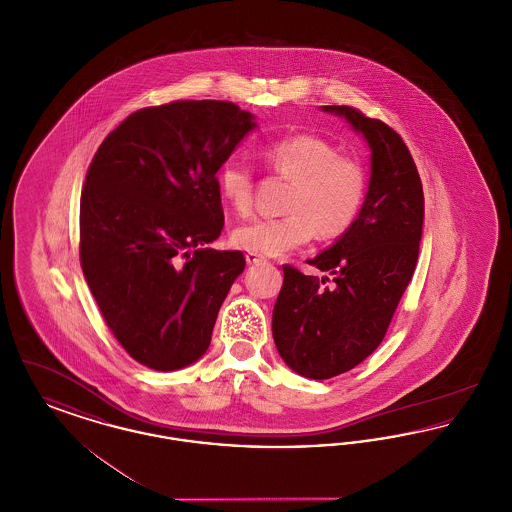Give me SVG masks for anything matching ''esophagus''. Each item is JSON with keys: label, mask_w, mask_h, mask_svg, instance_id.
Wrapping results in <instances>:
<instances>
[{"label": "esophagus", "mask_w": 512, "mask_h": 512, "mask_svg": "<svg viewBox=\"0 0 512 512\" xmlns=\"http://www.w3.org/2000/svg\"><path fill=\"white\" fill-rule=\"evenodd\" d=\"M245 261H247V265H261V263H265L267 259L265 257H261V255H257V253H247L245 255Z\"/></svg>", "instance_id": "esophagus-1"}]
</instances>
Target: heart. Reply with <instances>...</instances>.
<instances>
[{
	"label": "heart",
	"mask_w": 512,
	"mask_h": 512,
	"mask_svg": "<svg viewBox=\"0 0 512 512\" xmlns=\"http://www.w3.org/2000/svg\"><path fill=\"white\" fill-rule=\"evenodd\" d=\"M267 171L292 180L282 217L253 219L232 232V242L245 251L280 257L320 238H338L359 217L365 203V167L359 159L343 155L332 142L315 134H292L261 151ZM222 201L245 215L253 207L255 178L251 169L224 161L217 171Z\"/></svg>",
	"instance_id": "obj_1"
}]
</instances>
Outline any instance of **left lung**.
Listing matches in <instances>:
<instances>
[{
    "instance_id": "obj_1",
    "label": "left lung",
    "mask_w": 512,
    "mask_h": 512,
    "mask_svg": "<svg viewBox=\"0 0 512 512\" xmlns=\"http://www.w3.org/2000/svg\"><path fill=\"white\" fill-rule=\"evenodd\" d=\"M351 122L372 151L363 209L330 249L307 263L330 278L284 265L272 336L286 365L326 380L351 370L382 343L418 261L424 194L413 155L380 119L349 105H324Z\"/></svg>"
}]
</instances>
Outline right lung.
Instances as JSON below:
<instances>
[{
  "instance_id": "add662e5",
  "label": "right lung",
  "mask_w": 512,
  "mask_h": 512,
  "mask_svg": "<svg viewBox=\"0 0 512 512\" xmlns=\"http://www.w3.org/2000/svg\"><path fill=\"white\" fill-rule=\"evenodd\" d=\"M253 115L232 101L144 107L101 142L80 197V267L105 324L138 363L169 372L209 347L220 305L244 272L217 240V171Z\"/></svg>"
}]
</instances>
